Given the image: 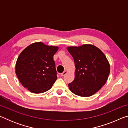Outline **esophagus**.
I'll return each instance as SVG.
<instances>
[{
    "mask_svg": "<svg viewBox=\"0 0 128 128\" xmlns=\"http://www.w3.org/2000/svg\"><path fill=\"white\" fill-rule=\"evenodd\" d=\"M67 72H67L66 70H64L63 72H62V73H61V74H60V75H61V76H65V75L66 74Z\"/></svg>",
    "mask_w": 128,
    "mask_h": 128,
    "instance_id": "1",
    "label": "esophagus"
}]
</instances>
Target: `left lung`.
<instances>
[{"mask_svg":"<svg viewBox=\"0 0 128 128\" xmlns=\"http://www.w3.org/2000/svg\"><path fill=\"white\" fill-rule=\"evenodd\" d=\"M67 50L74 59L75 78L69 88L80 96H92L104 85L110 72V66L100 49L92 44L71 46Z\"/></svg>","mask_w":128,"mask_h":128,"instance_id":"1","label":"left lung"}]
</instances>
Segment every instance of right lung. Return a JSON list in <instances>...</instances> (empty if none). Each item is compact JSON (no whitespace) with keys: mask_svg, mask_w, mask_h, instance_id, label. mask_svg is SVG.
<instances>
[{"mask_svg":"<svg viewBox=\"0 0 128 128\" xmlns=\"http://www.w3.org/2000/svg\"><path fill=\"white\" fill-rule=\"evenodd\" d=\"M58 49L36 42L21 52L16 62V74L24 87L36 94L50 89L57 79L53 56Z\"/></svg>","mask_w":128,"mask_h":128,"instance_id":"right-lung-1","label":"right lung"}]
</instances>
